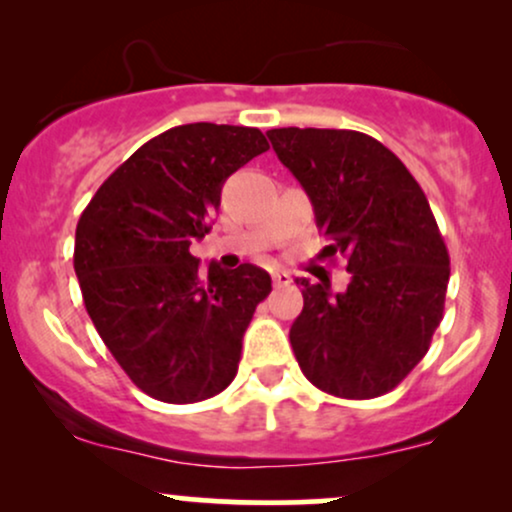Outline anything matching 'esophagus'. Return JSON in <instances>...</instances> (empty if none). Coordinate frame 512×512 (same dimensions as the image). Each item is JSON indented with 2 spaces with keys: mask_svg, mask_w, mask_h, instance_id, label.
I'll return each instance as SVG.
<instances>
[{
  "mask_svg": "<svg viewBox=\"0 0 512 512\" xmlns=\"http://www.w3.org/2000/svg\"><path fill=\"white\" fill-rule=\"evenodd\" d=\"M272 281H274L276 289H284V286H289L293 279H291V274H286V272H274Z\"/></svg>",
  "mask_w": 512,
  "mask_h": 512,
  "instance_id": "34e87169",
  "label": "esophagus"
}]
</instances>
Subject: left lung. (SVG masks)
<instances>
[{"label":"left lung","mask_w":512,"mask_h":512,"mask_svg":"<svg viewBox=\"0 0 512 512\" xmlns=\"http://www.w3.org/2000/svg\"><path fill=\"white\" fill-rule=\"evenodd\" d=\"M276 156L308 192L315 223L342 255L349 286H303L291 346L322 392L373 399L426 356L443 320L450 257L424 190L378 139L354 129H269Z\"/></svg>","instance_id":"left-lung-1"}]
</instances>
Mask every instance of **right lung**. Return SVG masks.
Listing matches in <instances>:
<instances>
[{
    "mask_svg": "<svg viewBox=\"0 0 512 512\" xmlns=\"http://www.w3.org/2000/svg\"><path fill=\"white\" fill-rule=\"evenodd\" d=\"M269 149L257 127L195 122L139 146L76 223L74 272L93 325L134 385L192 404L226 390L272 279L255 264L199 274L228 175Z\"/></svg>",
    "mask_w": 512,
    "mask_h": 512,
    "instance_id": "add662e5",
    "label": "right lung"
}]
</instances>
